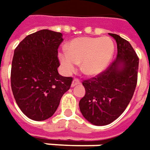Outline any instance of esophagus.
Listing matches in <instances>:
<instances>
[{
	"label": "esophagus",
	"instance_id": "esophagus-1",
	"mask_svg": "<svg viewBox=\"0 0 150 150\" xmlns=\"http://www.w3.org/2000/svg\"><path fill=\"white\" fill-rule=\"evenodd\" d=\"M80 83H81V82H80V80H79V79H77V78H75V79L73 80V81H72L71 86H75L79 85Z\"/></svg>",
	"mask_w": 150,
	"mask_h": 150
}]
</instances>
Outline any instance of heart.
Instances as JSON below:
<instances>
[{
    "instance_id": "heart-1",
    "label": "heart",
    "mask_w": 150,
    "mask_h": 150,
    "mask_svg": "<svg viewBox=\"0 0 150 150\" xmlns=\"http://www.w3.org/2000/svg\"><path fill=\"white\" fill-rule=\"evenodd\" d=\"M114 52L111 38H79L67 46V52L59 54V59L67 73L75 70L81 63V70L87 75H97L108 66Z\"/></svg>"
}]
</instances>
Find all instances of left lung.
I'll use <instances>...</instances> for the list:
<instances>
[{
	"mask_svg": "<svg viewBox=\"0 0 150 150\" xmlns=\"http://www.w3.org/2000/svg\"><path fill=\"white\" fill-rule=\"evenodd\" d=\"M117 42V58L100 74L85 80L86 95L79 106L83 117L98 126L116 120L129 104L138 81L139 57L128 41L109 33Z\"/></svg>",
	"mask_w": 150,
	"mask_h": 150,
	"instance_id": "obj_1",
	"label": "left lung"
}]
</instances>
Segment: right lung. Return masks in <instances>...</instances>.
Masks as SVG:
<instances>
[{"label":"right lung","mask_w":150,"mask_h":150,"mask_svg":"<svg viewBox=\"0 0 150 150\" xmlns=\"http://www.w3.org/2000/svg\"><path fill=\"white\" fill-rule=\"evenodd\" d=\"M62 33L48 29L26 37L17 45L11 63V86L16 104L30 119L51 117L73 81L59 74L58 49Z\"/></svg>","instance_id":"add662e5"}]
</instances>
